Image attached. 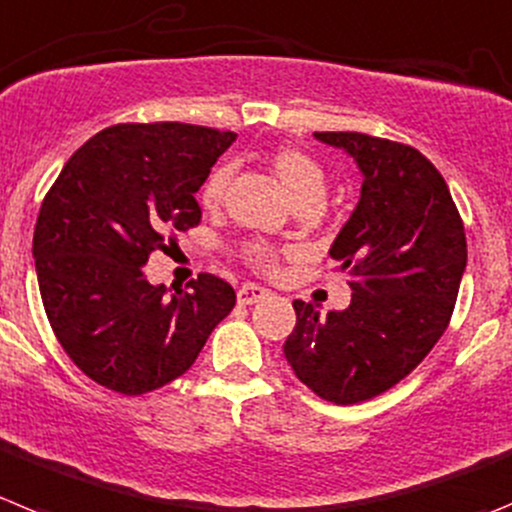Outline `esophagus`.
<instances>
[{
    "mask_svg": "<svg viewBox=\"0 0 512 512\" xmlns=\"http://www.w3.org/2000/svg\"><path fill=\"white\" fill-rule=\"evenodd\" d=\"M269 289L259 287V284H243L241 289H238V302L241 304H256L261 302V299L269 297Z\"/></svg>",
    "mask_w": 512,
    "mask_h": 512,
    "instance_id": "34e87169",
    "label": "esophagus"
}]
</instances>
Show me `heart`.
I'll list each match as a JSON object with an SVG mask.
<instances>
[{"label":"heart","mask_w":512,"mask_h":512,"mask_svg":"<svg viewBox=\"0 0 512 512\" xmlns=\"http://www.w3.org/2000/svg\"><path fill=\"white\" fill-rule=\"evenodd\" d=\"M271 170H274L276 180L281 182V187L287 190V195L292 198V203H307V200H322L327 192V172L312 154H307L304 149L297 147H281L271 154L269 159ZM228 167H218L213 175L208 177V182L203 185L200 192V200H203L205 208H218L220 200L225 195V185H228ZM251 259L261 266H271L274 261V253L266 246H251Z\"/></svg>","instance_id":"heart-1"}]
</instances>
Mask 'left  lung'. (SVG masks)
I'll use <instances>...</instances> for the list:
<instances>
[{
  "label": "left lung",
  "instance_id": "8db88e82",
  "mask_svg": "<svg viewBox=\"0 0 512 512\" xmlns=\"http://www.w3.org/2000/svg\"><path fill=\"white\" fill-rule=\"evenodd\" d=\"M363 175L360 200L330 246L350 276V307L294 302L284 358L325 401L360 403L403 381L444 335L467 269L449 187L421 152L358 131H317Z\"/></svg>",
  "mask_w": 512,
  "mask_h": 512
}]
</instances>
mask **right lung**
<instances>
[{"instance_id":"right-lung-1","label":"right lung","mask_w":512,"mask_h":512,"mask_svg":"<svg viewBox=\"0 0 512 512\" xmlns=\"http://www.w3.org/2000/svg\"><path fill=\"white\" fill-rule=\"evenodd\" d=\"M233 131L119 124L98 131L42 200L32 259L55 337L83 373L124 396L180 378L236 304L228 281L200 274L182 292L142 266L164 233L200 223L195 192Z\"/></svg>"}]
</instances>
